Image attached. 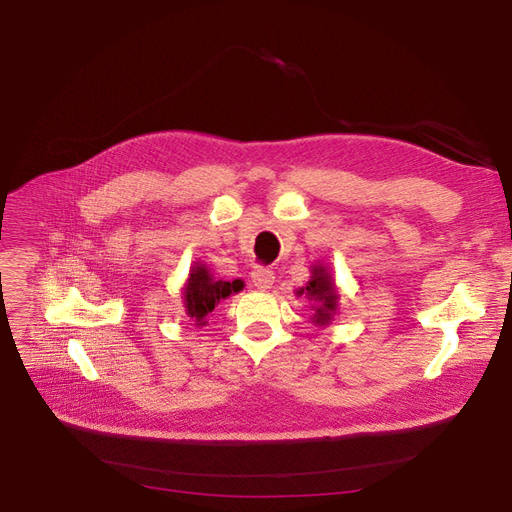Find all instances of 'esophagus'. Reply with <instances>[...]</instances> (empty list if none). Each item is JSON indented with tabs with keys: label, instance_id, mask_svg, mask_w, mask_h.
Segmentation results:
<instances>
[{
	"label": "esophagus",
	"instance_id": "esophagus-1",
	"mask_svg": "<svg viewBox=\"0 0 512 512\" xmlns=\"http://www.w3.org/2000/svg\"><path fill=\"white\" fill-rule=\"evenodd\" d=\"M251 280H253V284H255L257 288L267 290V288H272L276 276H274L272 270H267V267H255V270L251 272Z\"/></svg>",
	"mask_w": 512,
	"mask_h": 512
}]
</instances>
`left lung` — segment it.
I'll use <instances>...</instances> for the list:
<instances>
[{"mask_svg":"<svg viewBox=\"0 0 512 512\" xmlns=\"http://www.w3.org/2000/svg\"><path fill=\"white\" fill-rule=\"evenodd\" d=\"M297 294H305V299H309L313 315H311V324L324 328L330 326L332 319L338 311V301H340V294H338V286L328 270V265L324 263H315L311 265V276L307 286L299 288Z\"/></svg>","mask_w":512,"mask_h":512,"instance_id":"obj_1","label":"left lung"}]
</instances>
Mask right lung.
<instances>
[{
	"instance_id": "right-lung-1",
	"label": "right lung",
	"mask_w": 512,
	"mask_h": 512,
	"mask_svg": "<svg viewBox=\"0 0 512 512\" xmlns=\"http://www.w3.org/2000/svg\"><path fill=\"white\" fill-rule=\"evenodd\" d=\"M245 288L242 280H220L203 261H195L191 267L184 286H182V301L186 317L193 321L197 328L207 326V317L220 301L228 299L230 294H236Z\"/></svg>"
}]
</instances>
